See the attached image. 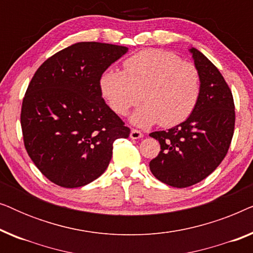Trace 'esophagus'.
I'll return each instance as SVG.
<instances>
[{
  "label": "esophagus",
  "instance_id": "1",
  "mask_svg": "<svg viewBox=\"0 0 253 253\" xmlns=\"http://www.w3.org/2000/svg\"><path fill=\"white\" fill-rule=\"evenodd\" d=\"M143 136H144V134L141 133V131L137 130V129H132V130H131L130 138H132V139H139V138H141Z\"/></svg>",
  "mask_w": 253,
  "mask_h": 253
}]
</instances>
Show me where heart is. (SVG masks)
Returning a JSON list of instances; mask_svg holds the SVG:
<instances>
[{
	"label": "heart",
	"instance_id": "heart-1",
	"mask_svg": "<svg viewBox=\"0 0 253 253\" xmlns=\"http://www.w3.org/2000/svg\"><path fill=\"white\" fill-rule=\"evenodd\" d=\"M124 71L107 69L100 77V91L110 108L119 115L139 102L144 103L131 116L138 126L155 123L176 126L198 105L202 79L198 69L177 55L164 49L148 48L123 62Z\"/></svg>",
	"mask_w": 253,
	"mask_h": 253
}]
</instances>
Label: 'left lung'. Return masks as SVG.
Masks as SVG:
<instances>
[{
	"mask_svg": "<svg viewBox=\"0 0 253 253\" xmlns=\"http://www.w3.org/2000/svg\"><path fill=\"white\" fill-rule=\"evenodd\" d=\"M202 79L196 109L178 126L150 133L160 143L150 169L159 181L188 188L215 170L229 150L235 127V105L229 86L203 53L191 48Z\"/></svg>",
	"mask_w": 253,
	"mask_h": 253,
	"instance_id": "obj_1",
	"label": "left lung"
}]
</instances>
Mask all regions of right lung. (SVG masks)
<instances>
[{"instance_id":"obj_1","label":"right lung","mask_w":253,"mask_h":253,"mask_svg":"<svg viewBox=\"0 0 253 253\" xmlns=\"http://www.w3.org/2000/svg\"><path fill=\"white\" fill-rule=\"evenodd\" d=\"M127 48L78 42L40 65L23 99L24 145L42 175L63 188H79L101 176L113 143L130 129L107 106L100 77Z\"/></svg>"}]
</instances>
